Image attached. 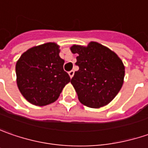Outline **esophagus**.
<instances>
[{
	"mask_svg": "<svg viewBox=\"0 0 148 148\" xmlns=\"http://www.w3.org/2000/svg\"><path fill=\"white\" fill-rule=\"evenodd\" d=\"M74 70H70V71L69 72V77H70V78H72V77L74 76Z\"/></svg>",
	"mask_w": 148,
	"mask_h": 148,
	"instance_id": "esophagus-1",
	"label": "esophagus"
}]
</instances>
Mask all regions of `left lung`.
Wrapping results in <instances>:
<instances>
[{
  "mask_svg": "<svg viewBox=\"0 0 148 148\" xmlns=\"http://www.w3.org/2000/svg\"><path fill=\"white\" fill-rule=\"evenodd\" d=\"M71 51L77 54L71 84L79 101L92 108L110 103L118 94L124 83L125 66L118 56L101 44L91 42L87 47L74 45Z\"/></svg>",
  "mask_w": 148,
  "mask_h": 148,
  "instance_id": "1",
  "label": "left lung"
}]
</instances>
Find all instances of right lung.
I'll return each instance as SVG.
<instances>
[{"mask_svg": "<svg viewBox=\"0 0 148 148\" xmlns=\"http://www.w3.org/2000/svg\"><path fill=\"white\" fill-rule=\"evenodd\" d=\"M59 53L58 45L48 42L28 49L18 59L15 66L17 85L30 103L39 106L52 103L70 82Z\"/></svg>", "mask_w": 148, "mask_h": 148, "instance_id": "right-lung-1", "label": "right lung"}]
</instances>
